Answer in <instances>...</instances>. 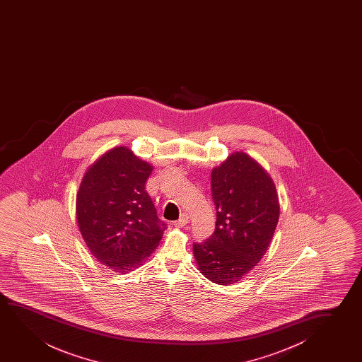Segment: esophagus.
<instances>
[{
  "mask_svg": "<svg viewBox=\"0 0 362 362\" xmlns=\"http://www.w3.org/2000/svg\"><path fill=\"white\" fill-rule=\"evenodd\" d=\"M189 220H190V216H189L188 214L183 213L180 215L178 221H175L174 225H175L177 228H184V226L189 223Z\"/></svg>",
  "mask_w": 362,
  "mask_h": 362,
  "instance_id": "obj_1",
  "label": "esophagus"
}]
</instances>
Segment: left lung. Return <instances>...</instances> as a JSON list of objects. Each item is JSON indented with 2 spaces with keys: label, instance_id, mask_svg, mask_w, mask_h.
<instances>
[{
  "label": "left lung",
  "instance_id": "1",
  "mask_svg": "<svg viewBox=\"0 0 362 362\" xmlns=\"http://www.w3.org/2000/svg\"><path fill=\"white\" fill-rule=\"evenodd\" d=\"M211 189L215 233L208 241L194 243V258L204 277L231 286L267 252L279 220V199L267 170L243 151L211 170Z\"/></svg>",
  "mask_w": 362,
  "mask_h": 362
}]
</instances>
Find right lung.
I'll return each mask as SVG.
<instances>
[{"instance_id": "1", "label": "right lung", "mask_w": 362, "mask_h": 362, "mask_svg": "<svg viewBox=\"0 0 362 362\" xmlns=\"http://www.w3.org/2000/svg\"><path fill=\"white\" fill-rule=\"evenodd\" d=\"M153 165L131 149L117 146L86 169L80 182L75 214L86 246L115 272L141 267L158 247L165 230L144 184Z\"/></svg>"}]
</instances>
